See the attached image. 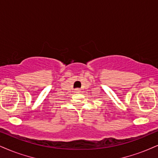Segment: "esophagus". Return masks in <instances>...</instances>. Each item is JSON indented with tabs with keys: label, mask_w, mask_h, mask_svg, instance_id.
Returning <instances> with one entry per match:
<instances>
[{
	"label": "esophagus",
	"mask_w": 158,
	"mask_h": 158,
	"mask_svg": "<svg viewBox=\"0 0 158 158\" xmlns=\"http://www.w3.org/2000/svg\"><path fill=\"white\" fill-rule=\"evenodd\" d=\"M76 90H77V91H79V89H76ZM78 92H79V91H78Z\"/></svg>",
	"instance_id": "esophagus-1"
}]
</instances>
